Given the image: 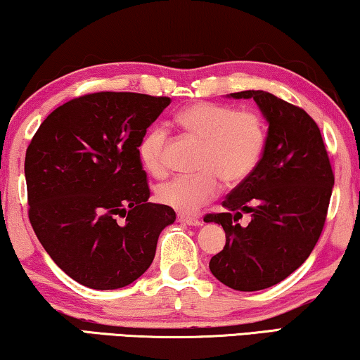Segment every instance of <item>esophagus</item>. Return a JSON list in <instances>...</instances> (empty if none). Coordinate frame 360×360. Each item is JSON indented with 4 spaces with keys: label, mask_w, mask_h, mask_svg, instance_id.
Wrapping results in <instances>:
<instances>
[{
    "label": "esophagus",
    "mask_w": 360,
    "mask_h": 360,
    "mask_svg": "<svg viewBox=\"0 0 360 360\" xmlns=\"http://www.w3.org/2000/svg\"><path fill=\"white\" fill-rule=\"evenodd\" d=\"M179 222L186 224V226H193V227H198L202 224L198 217H193L188 214H179Z\"/></svg>",
    "instance_id": "esophagus-1"
}]
</instances>
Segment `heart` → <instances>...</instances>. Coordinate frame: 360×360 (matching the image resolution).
<instances>
[{
	"mask_svg": "<svg viewBox=\"0 0 360 360\" xmlns=\"http://www.w3.org/2000/svg\"><path fill=\"white\" fill-rule=\"evenodd\" d=\"M176 123L202 141L200 174L181 175L158 188V200L172 210L190 214L214 198L226 184H240L259 162L266 129L258 113L236 110L231 105L198 102L176 115ZM165 131L153 128L139 144V159L153 175H162L167 165L164 158Z\"/></svg>",
	"mask_w": 360,
	"mask_h": 360,
	"instance_id": "obj_1",
	"label": "heart"
}]
</instances>
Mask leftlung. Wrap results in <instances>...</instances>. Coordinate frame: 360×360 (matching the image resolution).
I'll return each mask as SVG.
<instances>
[{
	"label": "left lung",
	"instance_id": "1",
	"mask_svg": "<svg viewBox=\"0 0 360 360\" xmlns=\"http://www.w3.org/2000/svg\"><path fill=\"white\" fill-rule=\"evenodd\" d=\"M227 97L253 98L268 134L257 167L222 202L226 211L205 217L226 232L210 269L231 289L252 292L281 283L310 257L325 226L335 175L320 128L305 110L266 91ZM243 212L252 214L247 228L235 222Z\"/></svg>",
	"mask_w": 360,
	"mask_h": 360
}]
</instances>
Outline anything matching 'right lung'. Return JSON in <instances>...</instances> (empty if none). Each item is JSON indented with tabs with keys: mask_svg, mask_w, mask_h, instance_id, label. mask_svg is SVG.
<instances>
[{
	"mask_svg": "<svg viewBox=\"0 0 360 360\" xmlns=\"http://www.w3.org/2000/svg\"><path fill=\"white\" fill-rule=\"evenodd\" d=\"M169 97L96 92L44 120L25 153L29 219L58 266L86 288L120 289L153 263L175 211L149 202L139 159ZM127 217L122 223L116 217Z\"/></svg>",
	"mask_w": 360,
	"mask_h": 360,
	"instance_id": "obj_1",
	"label": "right lung"
}]
</instances>
